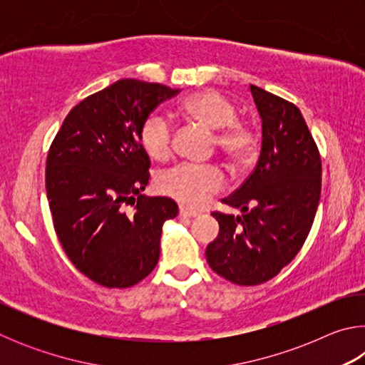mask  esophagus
Here are the masks:
<instances>
[{"mask_svg":"<svg viewBox=\"0 0 365 365\" xmlns=\"http://www.w3.org/2000/svg\"><path fill=\"white\" fill-rule=\"evenodd\" d=\"M197 212H195V211H188V209H185V207H180V217H185V219H193V217H197Z\"/></svg>","mask_w":365,"mask_h":365,"instance_id":"1","label":"esophagus"}]
</instances>
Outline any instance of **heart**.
I'll return each mask as SVG.
<instances>
[{"label": "heart", "instance_id": "b5f03b06", "mask_svg": "<svg viewBox=\"0 0 365 365\" xmlns=\"http://www.w3.org/2000/svg\"><path fill=\"white\" fill-rule=\"evenodd\" d=\"M180 113L215 133V145L233 165L250 163L256 151V135L250 125L237 120L235 104L215 90H202L180 103ZM140 143L151 159L160 160L172 150V123L160 113H151L141 123ZM224 175L212 165L177 164L156 178L159 193L185 207H201L222 188Z\"/></svg>", "mask_w": 365, "mask_h": 365}]
</instances>
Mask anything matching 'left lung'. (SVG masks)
<instances>
[{
    "mask_svg": "<svg viewBox=\"0 0 365 365\" xmlns=\"http://www.w3.org/2000/svg\"><path fill=\"white\" fill-rule=\"evenodd\" d=\"M262 120L261 154L252 174L222 202L240 215L212 212L219 235L207 245L211 269L242 287L264 283L304 245L320 200V154L293 103L250 85Z\"/></svg>",
    "mask_w": 365,
    "mask_h": 365,
    "instance_id": "1",
    "label": "left lung"
}]
</instances>
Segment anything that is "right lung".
Listing matches in <instances>:
<instances>
[{
    "mask_svg": "<svg viewBox=\"0 0 365 365\" xmlns=\"http://www.w3.org/2000/svg\"><path fill=\"white\" fill-rule=\"evenodd\" d=\"M177 93L160 83L117 80L72 108L49 148L54 230L72 264L98 285L132 287L159 261L163 225L177 217L178 206L170 197L141 195L150 158L140 128Z\"/></svg>",
    "mask_w": 365,
    "mask_h": 365,
    "instance_id": "1",
    "label": "right lung"
}]
</instances>
